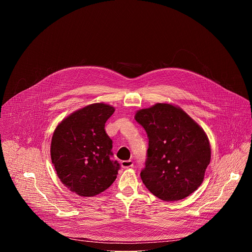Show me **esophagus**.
I'll return each mask as SVG.
<instances>
[{
    "mask_svg": "<svg viewBox=\"0 0 252 252\" xmlns=\"http://www.w3.org/2000/svg\"><path fill=\"white\" fill-rule=\"evenodd\" d=\"M121 164H122V166L124 167V168H127V167H132V165H133V162H132V160H123L122 162H121Z\"/></svg>",
    "mask_w": 252,
    "mask_h": 252,
    "instance_id": "obj_1",
    "label": "esophagus"
}]
</instances>
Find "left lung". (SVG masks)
Returning a JSON list of instances; mask_svg holds the SVG:
<instances>
[{
    "label": "left lung",
    "mask_w": 252,
    "mask_h": 252,
    "mask_svg": "<svg viewBox=\"0 0 252 252\" xmlns=\"http://www.w3.org/2000/svg\"><path fill=\"white\" fill-rule=\"evenodd\" d=\"M135 121L149 137L142 183L164 201L181 200L203 182L211 150L208 137L181 107L158 102L135 113Z\"/></svg>",
    "instance_id": "1"
}]
</instances>
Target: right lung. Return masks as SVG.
Segmentation results:
<instances>
[{
  "mask_svg": "<svg viewBox=\"0 0 252 252\" xmlns=\"http://www.w3.org/2000/svg\"><path fill=\"white\" fill-rule=\"evenodd\" d=\"M115 107L95 102L63 119L51 142V158L63 185L80 196H94L116 181L120 164L113 161V140L104 130Z\"/></svg>",
  "mask_w": 252,
  "mask_h": 252,
  "instance_id": "obj_1",
  "label": "right lung"
}]
</instances>
